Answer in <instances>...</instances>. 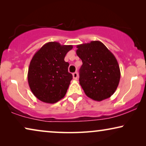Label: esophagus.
I'll return each instance as SVG.
<instances>
[{
  "instance_id": "1",
  "label": "esophagus",
  "mask_w": 146,
  "mask_h": 146,
  "mask_svg": "<svg viewBox=\"0 0 146 146\" xmlns=\"http://www.w3.org/2000/svg\"><path fill=\"white\" fill-rule=\"evenodd\" d=\"M72 76H73V79L74 80H78V72L73 73Z\"/></svg>"
}]
</instances>
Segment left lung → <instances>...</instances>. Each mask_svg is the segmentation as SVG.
Returning <instances> with one entry per match:
<instances>
[{
  "label": "left lung",
  "mask_w": 146,
  "mask_h": 146,
  "mask_svg": "<svg viewBox=\"0 0 146 146\" xmlns=\"http://www.w3.org/2000/svg\"><path fill=\"white\" fill-rule=\"evenodd\" d=\"M76 54L82 61L80 84L86 95L100 102L115 92L120 80V70L114 55L100 41L77 45Z\"/></svg>",
  "instance_id": "8db88e82"
}]
</instances>
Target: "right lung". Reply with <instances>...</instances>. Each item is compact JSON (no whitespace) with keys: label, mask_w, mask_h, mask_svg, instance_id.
<instances>
[{"label":"right lung","mask_w":146,"mask_h":146,"mask_svg":"<svg viewBox=\"0 0 146 146\" xmlns=\"http://www.w3.org/2000/svg\"><path fill=\"white\" fill-rule=\"evenodd\" d=\"M72 45L49 42L33 56L28 72V82L33 94L43 102L54 104L64 97L72 74L64 61Z\"/></svg>","instance_id":"obj_1"}]
</instances>
